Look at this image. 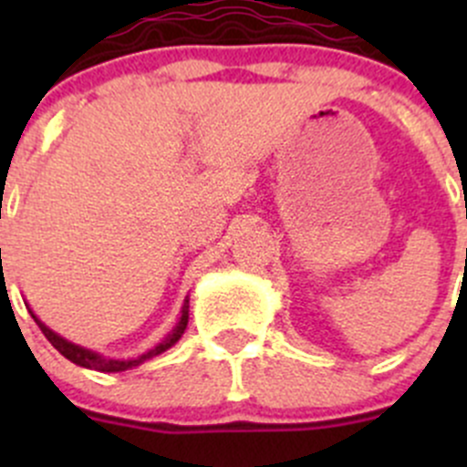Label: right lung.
<instances>
[{
    "label": "right lung",
    "mask_w": 467,
    "mask_h": 467,
    "mask_svg": "<svg viewBox=\"0 0 467 467\" xmlns=\"http://www.w3.org/2000/svg\"><path fill=\"white\" fill-rule=\"evenodd\" d=\"M31 312V309H29ZM33 321L37 323V327L42 329V334L47 337V341L51 343V346L56 348V350L60 352V355L65 357V359H69L72 364L77 366H83V368H89V370H99V373H121V370H130L135 368V366L144 364V361L153 359V357L162 355L164 350H169L171 346H176L178 338L185 334V327H187V321H190V298H185V303H182V309H181V318H178V323L173 325L171 332L167 334V337L162 338L160 343H155L150 350H146L144 355H138V357H130V359H110V357H103L99 355L97 350H89V348H83V346H77V343L67 341V338L60 337L58 332H54V329L47 327L45 323L40 321V318L36 317V314L31 312Z\"/></svg>",
    "instance_id": "1"
}]
</instances>
